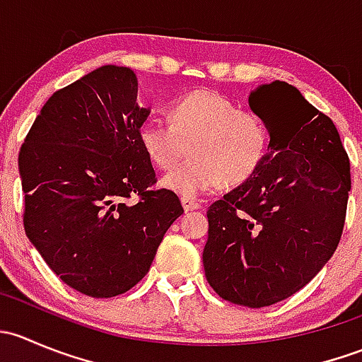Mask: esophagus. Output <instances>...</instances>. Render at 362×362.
Here are the masks:
<instances>
[{
  "instance_id": "esophagus-1",
  "label": "esophagus",
  "mask_w": 362,
  "mask_h": 362,
  "mask_svg": "<svg viewBox=\"0 0 362 362\" xmlns=\"http://www.w3.org/2000/svg\"><path fill=\"white\" fill-rule=\"evenodd\" d=\"M180 202H182V206H184V210H185V211L198 210V208L202 206V203L196 202V199H192V198H182Z\"/></svg>"
}]
</instances>
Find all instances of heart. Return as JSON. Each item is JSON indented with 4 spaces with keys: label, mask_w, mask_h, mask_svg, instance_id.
<instances>
[{
    "label": "heart",
    "mask_w": 362,
    "mask_h": 362,
    "mask_svg": "<svg viewBox=\"0 0 362 362\" xmlns=\"http://www.w3.org/2000/svg\"><path fill=\"white\" fill-rule=\"evenodd\" d=\"M170 126L147 120L138 140L148 160L170 170L187 147L189 159L164 175L160 185L184 198H198L218 185H242L264 164L269 129L259 113L240 110L228 96L199 89L175 101Z\"/></svg>",
    "instance_id": "obj_1"
}]
</instances>
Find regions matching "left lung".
I'll return each mask as SVG.
<instances>
[{
    "label": "left lung",
    "mask_w": 362,
    "mask_h": 362,
    "mask_svg": "<svg viewBox=\"0 0 362 362\" xmlns=\"http://www.w3.org/2000/svg\"><path fill=\"white\" fill-rule=\"evenodd\" d=\"M249 107L268 124V156L208 208L203 266L222 299L262 308L303 289L334 254L350 163L333 120L287 82L259 86Z\"/></svg>",
    "instance_id": "left-lung-1"
}]
</instances>
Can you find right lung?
Wrapping results in <instances>:
<instances>
[{
  "instance_id": "1",
  "label": "right lung",
  "mask_w": 362,
  "mask_h": 362,
  "mask_svg": "<svg viewBox=\"0 0 362 362\" xmlns=\"http://www.w3.org/2000/svg\"><path fill=\"white\" fill-rule=\"evenodd\" d=\"M133 69L107 64L56 90L19 154L24 229L49 268L90 298H113L151 269L184 214L177 194L151 191L156 171L138 140L151 108ZM134 194L136 204L127 199Z\"/></svg>"
}]
</instances>
